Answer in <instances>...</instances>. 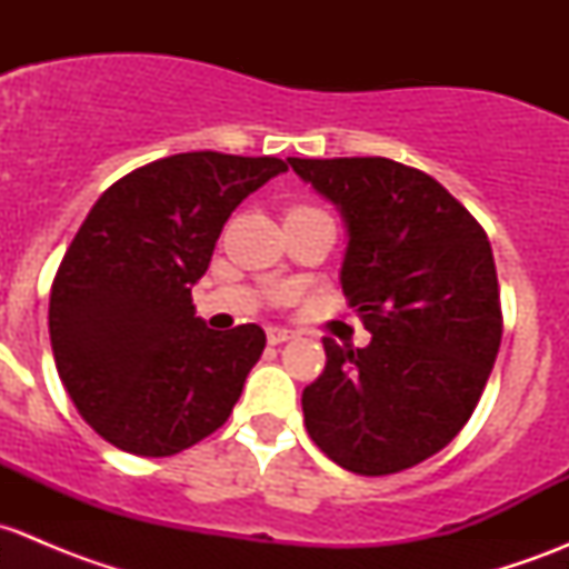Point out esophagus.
I'll return each instance as SVG.
<instances>
[{"mask_svg":"<svg viewBox=\"0 0 569 569\" xmlns=\"http://www.w3.org/2000/svg\"><path fill=\"white\" fill-rule=\"evenodd\" d=\"M295 338V332L286 330V327H267V341L272 343H283V341H291Z\"/></svg>","mask_w":569,"mask_h":569,"instance_id":"1","label":"esophagus"}]
</instances>
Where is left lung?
I'll return each mask as SVG.
<instances>
[{"label":"left lung","mask_w":569,"mask_h":569,"mask_svg":"<svg viewBox=\"0 0 569 569\" xmlns=\"http://www.w3.org/2000/svg\"><path fill=\"white\" fill-rule=\"evenodd\" d=\"M289 164L341 214V289L371 332L363 349L325 338V371L302 391L308 435L352 473H399L457 438L496 363L490 242L449 189L393 159Z\"/></svg>","instance_id":"1"}]
</instances>
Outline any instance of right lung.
<instances>
[{
	"label": "right lung",
	"instance_id": "1",
	"mask_svg": "<svg viewBox=\"0 0 569 569\" xmlns=\"http://www.w3.org/2000/svg\"><path fill=\"white\" fill-rule=\"evenodd\" d=\"M286 170L274 157L176 153L90 209L51 286L49 336L79 416L114 449L173 457L228 421L267 336L209 330L192 286L231 211Z\"/></svg>",
	"mask_w": 569,
	"mask_h": 569
}]
</instances>
